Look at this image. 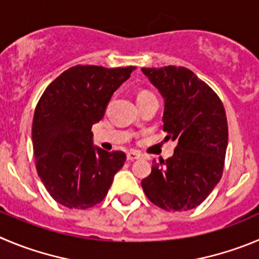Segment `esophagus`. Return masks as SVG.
Masks as SVG:
<instances>
[{
  "instance_id": "esophagus-1",
  "label": "esophagus",
  "mask_w": 259,
  "mask_h": 259,
  "mask_svg": "<svg viewBox=\"0 0 259 259\" xmlns=\"http://www.w3.org/2000/svg\"><path fill=\"white\" fill-rule=\"evenodd\" d=\"M126 158H127V161H134V159L142 158V154L137 151H130V152H127Z\"/></svg>"
}]
</instances>
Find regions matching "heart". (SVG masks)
<instances>
[{
    "mask_svg": "<svg viewBox=\"0 0 259 259\" xmlns=\"http://www.w3.org/2000/svg\"><path fill=\"white\" fill-rule=\"evenodd\" d=\"M149 94H152L151 92H148V91H142V92H139V94H138V98H142V97L149 96Z\"/></svg>",
    "mask_w": 259,
    "mask_h": 259,
    "instance_id": "1",
    "label": "heart"
}]
</instances>
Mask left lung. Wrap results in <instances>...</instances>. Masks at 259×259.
Segmentation results:
<instances>
[{
	"instance_id": "obj_1",
	"label": "left lung",
	"mask_w": 259,
	"mask_h": 259,
	"mask_svg": "<svg viewBox=\"0 0 259 259\" xmlns=\"http://www.w3.org/2000/svg\"><path fill=\"white\" fill-rule=\"evenodd\" d=\"M165 101V139L176 142L174 154L152 166L142 188L165 211L199 206L219 184L228 148L224 105L211 87L187 67H143Z\"/></svg>"
}]
</instances>
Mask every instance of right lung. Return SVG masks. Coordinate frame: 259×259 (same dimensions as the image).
<instances>
[{"instance_id":"add662e5","label":"right lung","mask_w":259,"mask_h":259,"mask_svg":"<svg viewBox=\"0 0 259 259\" xmlns=\"http://www.w3.org/2000/svg\"><path fill=\"white\" fill-rule=\"evenodd\" d=\"M134 69L78 65L40 97L31 127L35 166L47 192L62 206L85 209L102 202L124 166L126 154L94 147L91 130Z\"/></svg>"}]
</instances>
